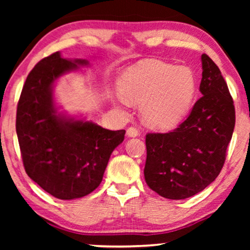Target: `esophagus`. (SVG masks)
I'll list each match as a JSON object with an SVG mask.
<instances>
[{
	"instance_id": "obj_1",
	"label": "esophagus",
	"mask_w": 250,
	"mask_h": 250,
	"mask_svg": "<svg viewBox=\"0 0 250 250\" xmlns=\"http://www.w3.org/2000/svg\"><path fill=\"white\" fill-rule=\"evenodd\" d=\"M140 132L136 127H128L127 128V136L129 138H135V136H139Z\"/></svg>"
}]
</instances>
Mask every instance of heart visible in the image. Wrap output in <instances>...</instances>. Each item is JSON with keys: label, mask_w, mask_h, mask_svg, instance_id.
I'll use <instances>...</instances> for the list:
<instances>
[{"label": "heart", "mask_w": 250, "mask_h": 250, "mask_svg": "<svg viewBox=\"0 0 250 250\" xmlns=\"http://www.w3.org/2000/svg\"><path fill=\"white\" fill-rule=\"evenodd\" d=\"M119 91L133 102H142L145 122L153 128L175 127L192 107L197 94V77L186 66H175L155 59L136 62L123 71Z\"/></svg>", "instance_id": "1"}]
</instances>
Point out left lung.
Segmentation results:
<instances>
[{
    "label": "left lung",
    "mask_w": 250,
    "mask_h": 250,
    "mask_svg": "<svg viewBox=\"0 0 250 250\" xmlns=\"http://www.w3.org/2000/svg\"><path fill=\"white\" fill-rule=\"evenodd\" d=\"M201 63L203 97L186 121L172 132L146 136V182L167 199H186L209 186L224 165L233 134L235 111L228 85L207 54Z\"/></svg>",
    "instance_id": "left-lung-1"
}]
</instances>
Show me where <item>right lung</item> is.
Returning a JSON list of instances; mask_svg holds the SVG:
<instances>
[{"label":"right lung","instance_id":"right-lung-1","mask_svg":"<svg viewBox=\"0 0 250 250\" xmlns=\"http://www.w3.org/2000/svg\"><path fill=\"white\" fill-rule=\"evenodd\" d=\"M87 64L85 59H63L60 52L44 58L27 76L17 107L27 175L58 199H77L97 189L112 151L124 141L125 129L110 131L57 107V81Z\"/></svg>","mask_w":250,"mask_h":250}]
</instances>
